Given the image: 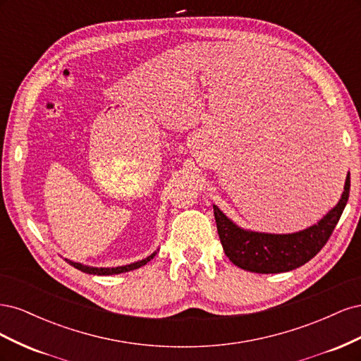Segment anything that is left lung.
<instances>
[{
  "label": "left lung",
  "mask_w": 361,
  "mask_h": 361,
  "mask_svg": "<svg viewBox=\"0 0 361 361\" xmlns=\"http://www.w3.org/2000/svg\"><path fill=\"white\" fill-rule=\"evenodd\" d=\"M157 253L150 255L149 257L143 259V260H138L135 264H130V265H125V267H117V268H94V267H87V265H81V264H76V262H72L69 259H66V262L69 265L75 267L76 269H80L82 272H87V274H96V276H113V274H120V272H128V271H133L137 269L140 267L146 265L147 262H150V259H154Z\"/></svg>",
  "instance_id": "1"
}]
</instances>
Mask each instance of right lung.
<instances>
[{
  "label": "right lung",
  "mask_w": 361,
  "mask_h": 361,
  "mask_svg": "<svg viewBox=\"0 0 361 361\" xmlns=\"http://www.w3.org/2000/svg\"><path fill=\"white\" fill-rule=\"evenodd\" d=\"M349 187H351V179L348 173L342 199L333 209L318 224L288 235L244 231L228 220L220 207L214 204L218 236L226 256L236 267L259 274H277L302 267L318 255L330 239L346 206Z\"/></svg>",
  "instance_id": "obj_1"
}]
</instances>
